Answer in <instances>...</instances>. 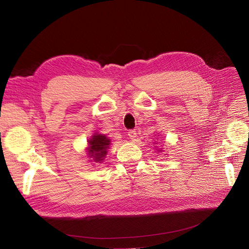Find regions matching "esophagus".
<instances>
[{
  "label": "esophagus",
  "instance_id": "34e87169",
  "mask_svg": "<svg viewBox=\"0 0 249 249\" xmlns=\"http://www.w3.org/2000/svg\"><path fill=\"white\" fill-rule=\"evenodd\" d=\"M127 135H129L131 140H135V138H136V136H137V133L135 130H130L129 132H127Z\"/></svg>",
  "mask_w": 249,
  "mask_h": 249
}]
</instances>
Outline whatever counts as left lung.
Instances as JSON below:
<instances>
[{"instance_id": "obj_1", "label": "left lung", "mask_w": 249, "mask_h": 249, "mask_svg": "<svg viewBox=\"0 0 249 249\" xmlns=\"http://www.w3.org/2000/svg\"><path fill=\"white\" fill-rule=\"evenodd\" d=\"M159 152H161V150H159Z\"/></svg>"}]
</instances>
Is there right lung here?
<instances>
[{
  "instance_id": "1",
  "label": "right lung",
  "mask_w": 249,
  "mask_h": 249,
  "mask_svg": "<svg viewBox=\"0 0 249 249\" xmlns=\"http://www.w3.org/2000/svg\"><path fill=\"white\" fill-rule=\"evenodd\" d=\"M110 145V139L103 134H93V136L88 140L87 153L93 162L102 163L107 155V149ZM89 160V161H92Z\"/></svg>"
}]
</instances>
